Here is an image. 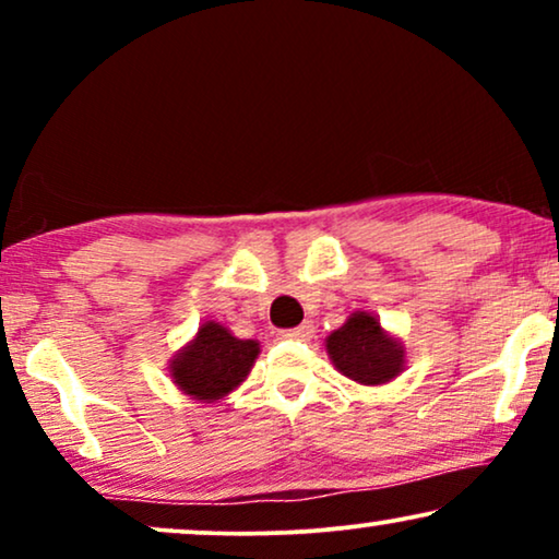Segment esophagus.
Listing matches in <instances>:
<instances>
[{"instance_id": "34e87169", "label": "esophagus", "mask_w": 559, "mask_h": 559, "mask_svg": "<svg viewBox=\"0 0 559 559\" xmlns=\"http://www.w3.org/2000/svg\"><path fill=\"white\" fill-rule=\"evenodd\" d=\"M312 333H316V325L310 323H302L297 328H289V331H280V338H289V341H310Z\"/></svg>"}]
</instances>
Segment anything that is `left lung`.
Listing matches in <instances>:
<instances>
[{
	"label": "left lung",
	"mask_w": 559,
	"mask_h": 559,
	"mask_svg": "<svg viewBox=\"0 0 559 559\" xmlns=\"http://www.w3.org/2000/svg\"><path fill=\"white\" fill-rule=\"evenodd\" d=\"M325 350L335 369L358 384L377 386L392 381L404 369V346L392 338L377 316L356 310L325 338Z\"/></svg>",
	"instance_id": "obj_1"
}]
</instances>
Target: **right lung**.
<instances>
[{
	"label": "right lung",
	"instance_id": "right-lung-1",
	"mask_svg": "<svg viewBox=\"0 0 559 559\" xmlns=\"http://www.w3.org/2000/svg\"><path fill=\"white\" fill-rule=\"evenodd\" d=\"M259 356L257 341H241L216 320L198 328L195 338L170 361V377L198 402L224 400L249 377Z\"/></svg>",
	"mask_w": 559,
	"mask_h": 559
}]
</instances>
